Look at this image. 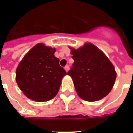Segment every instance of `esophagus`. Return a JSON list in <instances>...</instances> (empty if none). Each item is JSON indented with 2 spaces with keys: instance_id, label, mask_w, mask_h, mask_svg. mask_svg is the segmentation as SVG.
<instances>
[{
  "instance_id": "1",
  "label": "esophagus",
  "mask_w": 133,
  "mask_h": 133,
  "mask_svg": "<svg viewBox=\"0 0 133 133\" xmlns=\"http://www.w3.org/2000/svg\"><path fill=\"white\" fill-rule=\"evenodd\" d=\"M64 69H65V70L66 72H68V71L69 70V66H68V65H66V66L64 68Z\"/></svg>"
}]
</instances>
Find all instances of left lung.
<instances>
[{"label":"left lung","mask_w":133,"mask_h":133,"mask_svg":"<svg viewBox=\"0 0 133 133\" xmlns=\"http://www.w3.org/2000/svg\"><path fill=\"white\" fill-rule=\"evenodd\" d=\"M74 60L68 75L72 78L78 95L94 102L108 95L113 88L117 73L108 58L91 43L78 49L69 47Z\"/></svg>","instance_id":"obj_1"}]
</instances>
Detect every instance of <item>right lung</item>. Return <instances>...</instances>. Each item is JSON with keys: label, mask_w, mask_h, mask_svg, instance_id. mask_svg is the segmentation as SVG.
<instances>
[{"label": "right lung", "mask_w": 133, "mask_h": 133, "mask_svg": "<svg viewBox=\"0 0 133 133\" xmlns=\"http://www.w3.org/2000/svg\"><path fill=\"white\" fill-rule=\"evenodd\" d=\"M55 48L38 43L24 55L16 68V81L28 98L46 102L58 94L65 70L60 66Z\"/></svg>", "instance_id": "right-lung-1"}]
</instances>
